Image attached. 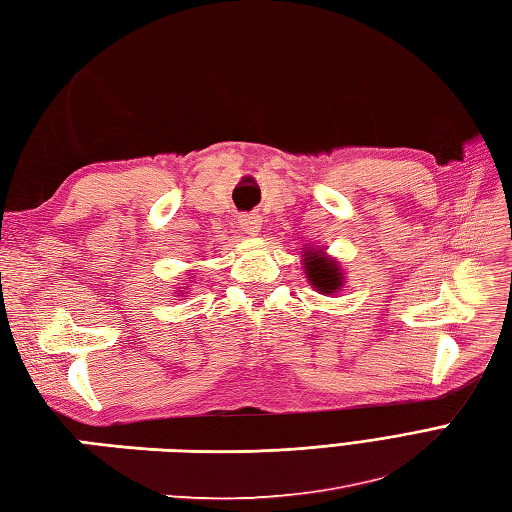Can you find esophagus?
<instances>
[{
  "label": "esophagus",
  "instance_id": "34e87169",
  "mask_svg": "<svg viewBox=\"0 0 512 512\" xmlns=\"http://www.w3.org/2000/svg\"><path fill=\"white\" fill-rule=\"evenodd\" d=\"M238 225H241V230L249 236H256L260 232V227H263V219L258 217V214H243L241 219H238Z\"/></svg>",
  "mask_w": 512,
  "mask_h": 512
}]
</instances>
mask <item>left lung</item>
I'll return each instance as SVG.
<instances>
[{
  "label": "left lung",
  "mask_w": 512,
  "mask_h": 512,
  "mask_svg": "<svg viewBox=\"0 0 512 512\" xmlns=\"http://www.w3.org/2000/svg\"><path fill=\"white\" fill-rule=\"evenodd\" d=\"M304 274L309 278L311 287L324 295H335L344 285V274L333 258H328L322 249H306L302 252Z\"/></svg>",
  "instance_id": "1"
}]
</instances>
